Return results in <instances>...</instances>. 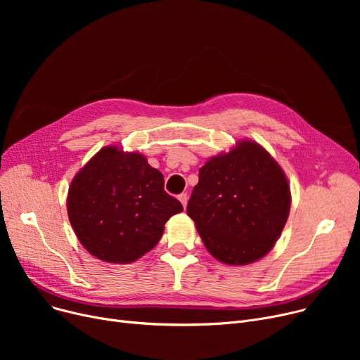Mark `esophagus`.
<instances>
[{
  "label": "esophagus",
  "instance_id": "1",
  "mask_svg": "<svg viewBox=\"0 0 360 360\" xmlns=\"http://www.w3.org/2000/svg\"><path fill=\"white\" fill-rule=\"evenodd\" d=\"M178 200L182 202V205H184V207H186V202H188V195H186L185 193L179 194V195H178Z\"/></svg>",
  "mask_w": 360,
  "mask_h": 360
}]
</instances>
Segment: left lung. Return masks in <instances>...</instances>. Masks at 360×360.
I'll list each match as a JSON object with an SVG mask.
<instances>
[{"mask_svg":"<svg viewBox=\"0 0 360 360\" xmlns=\"http://www.w3.org/2000/svg\"><path fill=\"white\" fill-rule=\"evenodd\" d=\"M290 210V188L277 162L245 140L212 158L198 172L186 213L209 252L229 266L266 255Z\"/></svg>","mask_w":360,"mask_h":360,"instance_id":"obj_1","label":"left lung"}]
</instances>
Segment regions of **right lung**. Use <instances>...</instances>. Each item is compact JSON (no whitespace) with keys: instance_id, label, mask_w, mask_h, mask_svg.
I'll use <instances>...</instances> for the list:
<instances>
[{"instance_id":"1","label":"right lung","mask_w":360,"mask_h":360,"mask_svg":"<svg viewBox=\"0 0 360 360\" xmlns=\"http://www.w3.org/2000/svg\"><path fill=\"white\" fill-rule=\"evenodd\" d=\"M163 186V175L144 156L108 146L71 182L70 223L91 255L132 262L156 247L165 223L184 210Z\"/></svg>"}]
</instances>
